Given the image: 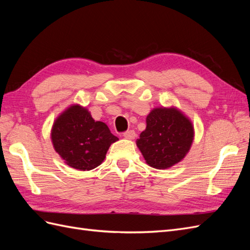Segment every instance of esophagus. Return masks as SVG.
<instances>
[{
  "instance_id": "obj_1",
  "label": "esophagus",
  "mask_w": 250,
  "mask_h": 250,
  "mask_svg": "<svg viewBox=\"0 0 250 250\" xmlns=\"http://www.w3.org/2000/svg\"><path fill=\"white\" fill-rule=\"evenodd\" d=\"M123 137L127 140H133L135 139V137H137V134H135L134 130H128L123 133Z\"/></svg>"
}]
</instances>
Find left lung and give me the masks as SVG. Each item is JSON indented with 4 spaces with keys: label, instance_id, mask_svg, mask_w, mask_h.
I'll use <instances>...</instances> for the list:
<instances>
[{
    "label": "left lung",
    "instance_id": "left-lung-1",
    "mask_svg": "<svg viewBox=\"0 0 250 250\" xmlns=\"http://www.w3.org/2000/svg\"><path fill=\"white\" fill-rule=\"evenodd\" d=\"M137 146L150 167L165 170L180 163L194 141V125L175 106L155 107L146 118Z\"/></svg>",
    "mask_w": 250,
    "mask_h": 250
}]
</instances>
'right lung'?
<instances>
[{
    "label": "right lung",
    "mask_w": 250,
    "mask_h": 250,
    "mask_svg": "<svg viewBox=\"0 0 250 250\" xmlns=\"http://www.w3.org/2000/svg\"><path fill=\"white\" fill-rule=\"evenodd\" d=\"M51 141L67 166L89 171L102 164L110 145L119 139L106 124L95 121L86 107L72 104L55 119Z\"/></svg>",
    "instance_id": "1"
}]
</instances>
